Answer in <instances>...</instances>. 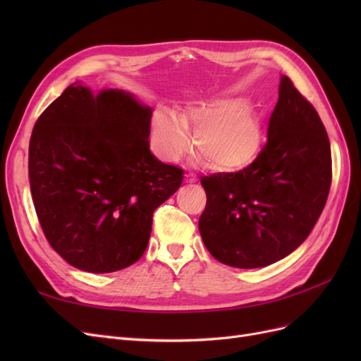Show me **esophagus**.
Returning a JSON list of instances; mask_svg holds the SVG:
<instances>
[{
	"label": "esophagus",
	"mask_w": 361,
	"mask_h": 361,
	"mask_svg": "<svg viewBox=\"0 0 361 361\" xmlns=\"http://www.w3.org/2000/svg\"><path fill=\"white\" fill-rule=\"evenodd\" d=\"M185 182H188V183L197 182V176H195L194 173H185Z\"/></svg>",
	"instance_id": "34e87169"
}]
</instances>
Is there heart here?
Returning <instances> with one entry per match:
<instances>
[{
  "mask_svg": "<svg viewBox=\"0 0 361 361\" xmlns=\"http://www.w3.org/2000/svg\"><path fill=\"white\" fill-rule=\"evenodd\" d=\"M188 128H195V147L220 171L247 167L262 147L260 117L253 104L239 97L194 102L179 113L167 106L157 108L149 129L152 152L162 161H179L191 146Z\"/></svg>",
  "mask_w": 361,
  "mask_h": 361,
  "instance_id": "1",
  "label": "heart"
}]
</instances>
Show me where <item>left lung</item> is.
I'll return each mask as SVG.
<instances>
[{
	"label": "left lung",
	"instance_id": "left-lung-1",
	"mask_svg": "<svg viewBox=\"0 0 361 361\" xmlns=\"http://www.w3.org/2000/svg\"><path fill=\"white\" fill-rule=\"evenodd\" d=\"M200 182L207 202L199 231L221 264L268 267L305 241L329 197L331 149L319 114L288 76L259 157L241 171Z\"/></svg>",
	"mask_w": 361,
	"mask_h": 361
}]
</instances>
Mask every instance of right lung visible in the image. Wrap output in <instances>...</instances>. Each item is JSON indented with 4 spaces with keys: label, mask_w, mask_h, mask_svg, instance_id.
Masks as SVG:
<instances>
[{
    "label": "right lung",
    "mask_w": 361,
    "mask_h": 361,
    "mask_svg": "<svg viewBox=\"0 0 361 361\" xmlns=\"http://www.w3.org/2000/svg\"><path fill=\"white\" fill-rule=\"evenodd\" d=\"M152 108L125 90L71 84L32 128L28 176L48 243L72 267L114 272L143 256L152 216L183 170L149 149Z\"/></svg>",
    "instance_id": "add662e5"
}]
</instances>
